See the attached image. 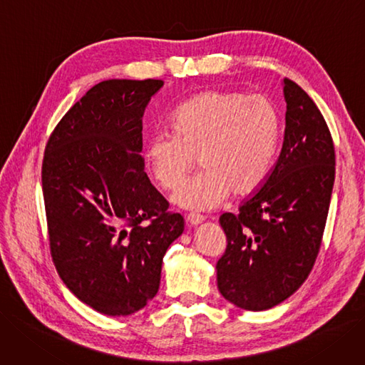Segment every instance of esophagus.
Listing matches in <instances>:
<instances>
[{
    "label": "esophagus",
    "mask_w": 365,
    "mask_h": 365,
    "mask_svg": "<svg viewBox=\"0 0 365 365\" xmlns=\"http://www.w3.org/2000/svg\"><path fill=\"white\" fill-rule=\"evenodd\" d=\"M186 221H187V224H190L191 227H195V225H198V224H201L205 221V217H201V215H195V213H190L186 217Z\"/></svg>",
    "instance_id": "1"
}]
</instances>
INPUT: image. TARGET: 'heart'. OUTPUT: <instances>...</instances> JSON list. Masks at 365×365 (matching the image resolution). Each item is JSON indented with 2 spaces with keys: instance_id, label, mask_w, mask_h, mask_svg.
<instances>
[{
  "instance_id": "b5f03b06",
  "label": "heart",
  "mask_w": 365,
  "mask_h": 365,
  "mask_svg": "<svg viewBox=\"0 0 365 365\" xmlns=\"http://www.w3.org/2000/svg\"><path fill=\"white\" fill-rule=\"evenodd\" d=\"M173 132H155L144 160L162 190L178 187L195 164L203 171L173 195L179 207L210 210L228 194L247 195L271 170L281 133L277 105L262 94L206 91L182 103L171 117Z\"/></svg>"
}]
</instances>
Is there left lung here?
Returning a JSON list of instances; mask_svg holds the SVG:
<instances>
[{
	"label": "left lung",
	"mask_w": 365,
	"mask_h": 365,
	"mask_svg": "<svg viewBox=\"0 0 365 365\" xmlns=\"http://www.w3.org/2000/svg\"><path fill=\"white\" fill-rule=\"evenodd\" d=\"M287 103L284 141L266 179L239 213H222L227 250L217 263L224 298L263 312L298 290L312 272L328 218L335 152L313 99L282 79Z\"/></svg>",
	"instance_id": "8db88e82"
}]
</instances>
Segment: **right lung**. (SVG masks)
Instances as JSON below:
<instances>
[{
    "mask_svg": "<svg viewBox=\"0 0 365 365\" xmlns=\"http://www.w3.org/2000/svg\"><path fill=\"white\" fill-rule=\"evenodd\" d=\"M160 79H108L53 129L42 187L57 272L76 298L129 316L155 298L162 259L185 228L144 173L143 115Z\"/></svg>",
    "mask_w": 365,
    "mask_h": 365,
    "instance_id": "obj_1",
    "label": "right lung"
}]
</instances>
